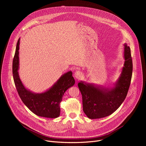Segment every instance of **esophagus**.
Instances as JSON below:
<instances>
[{
	"label": "esophagus",
	"instance_id": "34e87169",
	"mask_svg": "<svg viewBox=\"0 0 146 146\" xmlns=\"http://www.w3.org/2000/svg\"><path fill=\"white\" fill-rule=\"evenodd\" d=\"M83 76L82 73L80 71V70H77L75 73H74V77L76 78L77 79H80Z\"/></svg>",
	"mask_w": 146,
	"mask_h": 146
}]
</instances>
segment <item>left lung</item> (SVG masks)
I'll return each instance as SVG.
<instances>
[{
	"mask_svg": "<svg viewBox=\"0 0 146 146\" xmlns=\"http://www.w3.org/2000/svg\"><path fill=\"white\" fill-rule=\"evenodd\" d=\"M125 61L120 77L111 90L97 88L81 81L78 87L82 95L83 111L91 119L107 117L113 113L125 99L132 75L133 64L131 49L124 44Z\"/></svg>",
	"mask_w": 146,
	"mask_h": 146,
	"instance_id": "obj_1",
	"label": "left lung"
}]
</instances>
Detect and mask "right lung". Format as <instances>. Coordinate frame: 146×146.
Segmentation results:
<instances>
[{"mask_svg": "<svg viewBox=\"0 0 146 146\" xmlns=\"http://www.w3.org/2000/svg\"><path fill=\"white\" fill-rule=\"evenodd\" d=\"M19 39L17 41L13 61V74L14 84L19 97L25 106L38 116L56 118L60 115L59 104L65 91L75 83L72 72H68L62 76L48 91L41 94H34L27 90L18 76Z\"/></svg>", "mask_w": 146, "mask_h": 146, "instance_id": "add662e5", "label": "right lung"}]
</instances>
